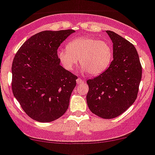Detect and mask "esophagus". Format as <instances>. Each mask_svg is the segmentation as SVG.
Returning <instances> with one entry per match:
<instances>
[{"instance_id":"1","label":"esophagus","mask_w":155,"mask_h":155,"mask_svg":"<svg viewBox=\"0 0 155 155\" xmlns=\"http://www.w3.org/2000/svg\"><path fill=\"white\" fill-rule=\"evenodd\" d=\"M76 82H77V84H82V83H84V81L82 79H80V78H78L76 79Z\"/></svg>"}]
</instances>
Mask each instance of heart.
<instances>
[{"label": "heart", "instance_id": "heart-1", "mask_svg": "<svg viewBox=\"0 0 155 155\" xmlns=\"http://www.w3.org/2000/svg\"><path fill=\"white\" fill-rule=\"evenodd\" d=\"M60 62L68 71H73L79 62L82 72L98 76L108 68L113 58V48L107 41L89 36H80L68 42L67 48L57 52Z\"/></svg>", "mask_w": 155, "mask_h": 155}]
</instances>
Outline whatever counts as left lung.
I'll return each mask as SVG.
<instances>
[{
    "label": "left lung",
    "instance_id": "1",
    "mask_svg": "<svg viewBox=\"0 0 155 155\" xmlns=\"http://www.w3.org/2000/svg\"><path fill=\"white\" fill-rule=\"evenodd\" d=\"M106 32L113 43V61L106 71L87 81V103L94 114L113 119L125 112L136 100L142 67L136 48L113 31Z\"/></svg>",
    "mask_w": 155,
    "mask_h": 155
}]
</instances>
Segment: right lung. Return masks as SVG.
I'll list each match as a JSON object with an SVG mask.
<instances>
[{"mask_svg": "<svg viewBox=\"0 0 155 155\" xmlns=\"http://www.w3.org/2000/svg\"><path fill=\"white\" fill-rule=\"evenodd\" d=\"M73 30H46L18 50L12 65V89L26 114L40 123L54 121L69 106L77 76L60 65L57 50Z\"/></svg>", "mask_w": 155, "mask_h": 155, "instance_id": "obj_1", "label": "right lung"}]
</instances>
